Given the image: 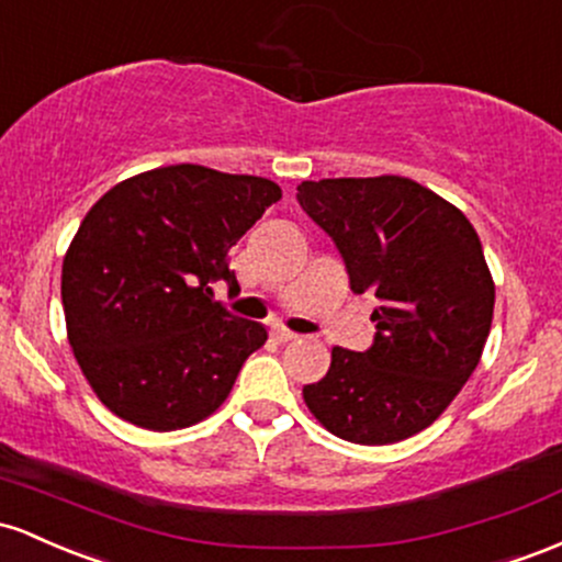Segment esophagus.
Listing matches in <instances>:
<instances>
[{
    "instance_id": "esophagus-1",
    "label": "esophagus",
    "mask_w": 562,
    "mask_h": 562,
    "mask_svg": "<svg viewBox=\"0 0 562 562\" xmlns=\"http://www.w3.org/2000/svg\"><path fill=\"white\" fill-rule=\"evenodd\" d=\"M273 339L276 342H292V339H297V334L283 329V326H273Z\"/></svg>"
}]
</instances>
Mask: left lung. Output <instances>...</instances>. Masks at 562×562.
Here are the masks:
<instances>
[{"mask_svg":"<svg viewBox=\"0 0 562 562\" xmlns=\"http://www.w3.org/2000/svg\"><path fill=\"white\" fill-rule=\"evenodd\" d=\"M297 201L331 236L352 292L380 300L371 348H334L302 398L350 443L412 438L457 398L488 339L494 281L481 238L457 206L398 175L305 180Z\"/></svg>","mask_w":562,"mask_h":562,"instance_id":"obj_1","label":"left lung"}]
</instances>
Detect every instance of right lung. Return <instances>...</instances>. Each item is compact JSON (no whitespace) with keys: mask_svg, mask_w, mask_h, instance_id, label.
I'll list each match as a JSON object with an SVG mask.
<instances>
[{"mask_svg":"<svg viewBox=\"0 0 562 562\" xmlns=\"http://www.w3.org/2000/svg\"><path fill=\"white\" fill-rule=\"evenodd\" d=\"M281 199L273 180L175 164L113 186L63 260L68 342L116 417L169 432L228 398L268 331L214 302L233 244Z\"/></svg>","mask_w":562,"mask_h":562,"instance_id":"add662e5","label":"right lung"}]
</instances>
